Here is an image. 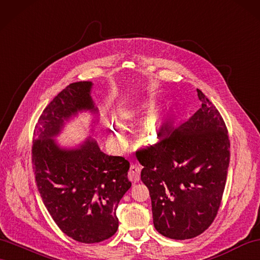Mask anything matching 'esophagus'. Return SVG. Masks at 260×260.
<instances>
[{"instance_id":"34e87169","label":"esophagus","mask_w":260,"mask_h":260,"mask_svg":"<svg viewBox=\"0 0 260 260\" xmlns=\"http://www.w3.org/2000/svg\"><path fill=\"white\" fill-rule=\"evenodd\" d=\"M140 172H141V169L138 166V164H131L129 172H128V179L131 182H135V183L138 182L139 180H140Z\"/></svg>"}]
</instances>
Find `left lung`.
Returning <instances> with one entry per match:
<instances>
[{
	"mask_svg": "<svg viewBox=\"0 0 260 260\" xmlns=\"http://www.w3.org/2000/svg\"><path fill=\"white\" fill-rule=\"evenodd\" d=\"M202 107L154 144L138 149L141 180L149 188L153 224L161 235L189 239L217 216L231 159L223 117L198 89Z\"/></svg>",
	"mask_w": 260,
	"mask_h": 260,
	"instance_id": "1",
	"label": "left lung"
}]
</instances>
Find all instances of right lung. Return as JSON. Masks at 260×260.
<instances>
[{"mask_svg": "<svg viewBox=\"0 0 260 260\" xmlns=\"http://www.w3.org/2000/svg\"><path fill=\"white\" fill-rule=\"evenodd\" d=\"M91 82L68 85L43 110L35 125L31 164L44 205L59 230L79 243H100L115 235L120 200L131 186L130 163L101 152L88 140L76 150H62L52 137L64 120L79 110L96 111Z\"/></svg>", "mask_w": 260, "mask_h": 260, "instance_id": "1", "label": "right lung"}]
</instances>
